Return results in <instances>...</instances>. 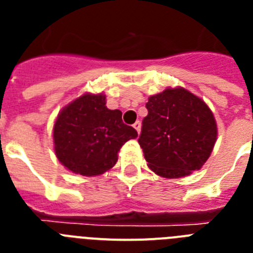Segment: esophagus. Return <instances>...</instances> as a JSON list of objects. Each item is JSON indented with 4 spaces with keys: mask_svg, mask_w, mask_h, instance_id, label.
<instances>
[{
    "mask_svg": "<svg viewBox=\"0 0 253 253\" xmlns=\"http://www.w3.org/2000/svg\"><path fill=\"white\" fill-rule=\"evenodd\" d=\"M133 126H134V129H135V130L138 131V134H139V133H140V126H142V125H140V122H139V120H138V122L134 123Z\"/></svg>",
    "mask_w": 253,
    "mask_h": 253,
    "instance_id": "34e87169",
    "label": "esophagus"
}]
</instances>
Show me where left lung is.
Returning a JSON list of instances; mask_svg holds the SVG:
<instances>
[{"mask_svg":"<svg viewBox=\"0 0 253 253\" xmlns=\"http://www.w3.org/2000/svg\"><path fill=\"white\" fill-rule=\"evenodd\" d=\"M139 143L149 169L177 178L200 169L213 151L216 124L208 105L185 88L151 96Z\"/></svg>","mask_w":253,"mask_h":253,"instance_id":"8db88e82","label":"left lung"}]
</instances>
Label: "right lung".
I'll return each instance as SVG.
<instances>
[{
    "mask_svg": "<svg viewBox=\"0 0 253 253\" xmlns=\"http://www.w3.org/2000/svg\"><path fill=\"white\" fill-rule=\"evenodd\" d=\"M104 95H86L66 106L53 128L54 149L59 162L82 176H97L110 169L118 152L138 137L124 124L122 111L105 106Z\"/></svg>",
    "mask_w": 253,
    "mask_h": 253,
    "instance_id": "1",
    "label": "right lung"
}]
</instances>
